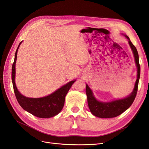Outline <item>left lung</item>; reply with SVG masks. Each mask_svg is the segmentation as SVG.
<instances>
[{
  "label": "left lung",
  "mask_w": 149,
  "mask_h": 149,
  "mask_svg": "<svg viewBox=\"0 0 149 149\" xmlns=\"http://www.w3.org/2000/svg\"><path fill=\"white\" fill-rule=\"evenodd\" d=\"M128 40V43L130 46L132 50L135 60L136 66L137 67V79L135 82L134 89L132 93L127 97L121 100H114L111 102H103L97 101L94 96L92 91L88 85L86 84V93L87 97V103L90 111L93 115L101 118H109L119 116L126 110L128 109L134 101L138 90L139 81L140 75V66L139 64V57L137 49L131 42L128 36L125 35Z\"/></svg>",
  "instance_id": "8db88e82"
}]
</instances>
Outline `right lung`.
<instances>
[{
	"mask_svg": "<svg viewBox=\"0 0 149 149\" xmlns=\"http://www.w3.org/2000/svg\"><path fill=\"white\" fill-rule=\"evenodd\" d=\"M20 42L15 53V58L12 66V82L15 95L21 107L26 111L38 118H48L58 114L64 106L65 98L68 91L75 80L68 82L67 84L61 87L54 93L47 96L40 98H30L24 96L19 92L15 83L16 75V62L18 48L21 44Z\"/></svg>",
	"mask_w": 149,
	"mask_h": 149,
	"instance_id": "1",
	"label": "right lung"
}]
</instances>
